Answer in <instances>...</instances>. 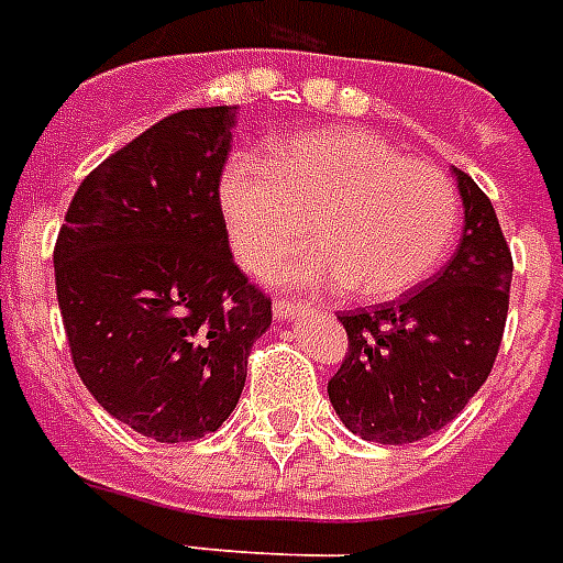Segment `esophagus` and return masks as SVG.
Here are the masks:
<instances>
[{
    "mask_svg": "<svg viewBox=\"0 0 563 563\" xmlns=\"http://www.w3.org/2000/svg\"><path fill=\"white\" fill-rule=\"evenodd\" d=\"M302 311H308L306 302H290V299H276V306H273V314L278 317V320H290V317L302 314Z\"/></svg>",
    "mask_w": 563,
    "mask_h": 563,
    "instance_id": "obj_1",
    "label": "esophagus"
}]
</instances>
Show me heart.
I'll return each instance as SVG.
<instances>
[{
    "instance_id": "heart-1",
    "label": "heart",
    "mask_w": 563,
    "mask_h": 563,
    "mask_svg": "<svg viewBox=\"0 0 563 563\" xmlns=\"http://www.w3.org/2000/svg\"><path fill=\"white\" fill-rule=\"evenodd\" d=\"M219 210L249 273H266L297 249L308 222L317 246L276 269V282L350 287L367 302L427 282L460 225L457 189L437 166L362 130L287 139L273 166L234 156L219 177Z\"/></svg>"
}]
</instances>
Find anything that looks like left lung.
<instances>
[{
	"mask_svg": "<svg viewBox=\"0 0 563 563\" xmlns=\"http://www.w3.org/2000/svg\"><path fill=\"white\" fill-rule=\"evenodd\" d=\"M463 198L454 257L416 294L346 311L350 350L329 400L350 433L409 445L463 412L493 371L507 320L514 261L481 186L451 168Z\"/></svg>",
	"mask_w": 563,
	"mask_h": 563,
	"instance_id": "1",
	"label": "left lung"
}]
</instances>
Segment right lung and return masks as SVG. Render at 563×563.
Masks as SVG:
<instances>
[{"mask_svg":"<svg viewBox=\"0 0 563 563\" xmlns=\"http://www.w3.org/2000/svg\"><path fill=\"white\" fill-rule=\"evenodd\" d=\"M234 124V106H207L145 130L79 184L53 252L76 374L156 442L222 427L273 323L219 210Z\"/></svg>","mask_w":563,"mask_h":563,"instance_id":"obj_1","label":"right lung"}]
</instances>
